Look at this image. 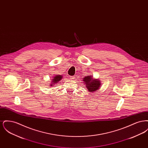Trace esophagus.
Here are the masks:
<instances>
[{
  "mask_svg": "<svg viewBox=\"0 0 148 148\" xmlns=\"http://www.w3.org/2000/svg\"><path fill=\"white\" fill-rule=\"evenodd\" d=\"M74 78H75L74 76H71V77L70 79H71V80H73Z\"/></svg>",
  "mask_w": 148,
  "mask_h": 148,
  "instance_id": "34e87169",
  "label": "esophagus"
}]
</instances>
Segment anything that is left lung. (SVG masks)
<instances>
[{
	"label": "left lung",
	"instance_id": "1",
	"mask_svg": "<svg viewBox=\"0 0 148 148\" xmlns=\"http://www.w3.org/2000/svg\"><path fill=\"white\" fill-rule=\"evenodd\" d=\"M83 79L88 92H96L100 89V85L101 83V81L99 79H94L93 77L90 75L86 76Z\"/></svg>",
	"mask_w": 148,
	"mask_h": 148
}]
</instances>
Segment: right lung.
<instances>
[{"label": "right lung", "mask_w": 148, "mask_h": 148, "mask_svg": "<svg viewBox=\"0 0 148 148\" xmlns=\"http://www.w3.org/2000/svg\"><path fill=\"white\" fill-rule=\"evenodd\" d=\"M62 78H63V76L60 75H56V76H54L51 80L50 84L49 85L50 86H52L56 84V83H58L61 80V79H62Z\"/></svg>", "instance_id": "obj_1"}]
</instances>
